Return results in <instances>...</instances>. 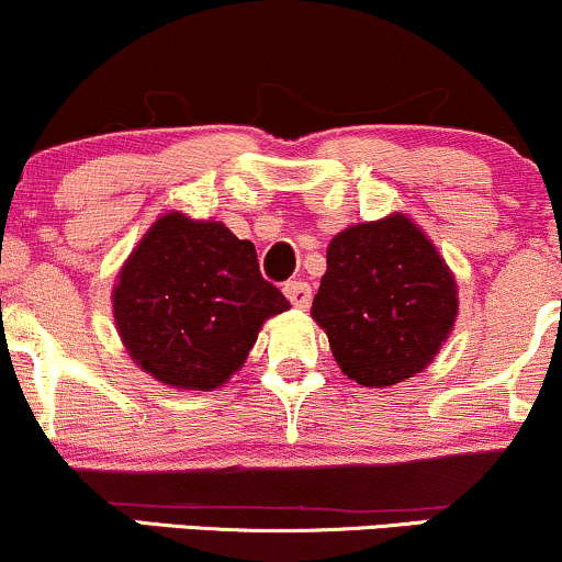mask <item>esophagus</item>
Listing matches in <instances>:
<instances>
[{"label": "esophagus", "instance_id": "34e87169", "mask_svg": "<svg viewBox=\"0 0 562 562\" xmlns=\"http://www.w3.org/2000/svg\"><path fill=\"white\" fill-rule=\"evenodd\" d=\"M282 290H285L288 301L293 303L295 308H308V303H312V288H308V282L293 280V282H288Z\"/></svg>", "mask_w": 562, "mask_h": 562}]
</instances>
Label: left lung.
<instances>
[{"instance_id":"8db88e82","label":"left lung","mask_w":562,"mask_h":562,"mask_svg":"<svg viewBox=\"0 0 562 562\" xmlns=\"http://www.w3.org/2000/svg\"><path fill=\"white\" fill-rule=\"evenodd\" d=\"M457 282L404 214L353 224L330 240L312 317L344 375L364 389L415 378L457 319Z\"/></svg>"}]
</instances>
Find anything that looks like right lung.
<instances>
[{
    "mask_svg": "<svg viewBox=\"0 0 562 562\" xmlns=\"http://www.w3.org/2000/svg\"><path fill=\"white\" fill-rule=\"evenodd\" d=\"M259 272L250 240L222 222L160 216L113 288V317L128 357L184 391L224 385L248 359L261 325L288 312Z\"/></svg>",
    "mask_w": 562,
    "mask_h": 562,
    "instance_id": "add662e5",
    "label": "right lung"
}]
</instances>
